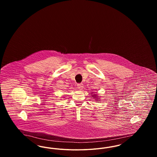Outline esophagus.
Returning <instances> with one entry per match:
<instances>
[{
    "mask_svg": "<svg viewBox=\"0 0 157 157\" xmlns=\"http://www.w3.org/2000/svg\"><path fill=\"white\" fill-rule=\"evenodd\" d=\"M83 83H78V84L77 85V88H78V90H82V89H83Z\"/></svg>",
    "mask_w": 157,
    "mask_h": 157,
    "instance_id": "1",
    "label": "esophagus"
}]
</instances>
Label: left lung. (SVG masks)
Returning a JSON list of instances; mask_svg holds the SVG:
<instances>
[{
  "instance_id": "obj_1",
  "label": "left lung",
  "mask_w": 157,
  "mask_h": 157,
  "mask_svg": "<svg viewBox=\"0 0 157 157\" xmlns=\"http://www.w3.org/2000/svg\"><path fill=\"white\" fill-rule=\"evenodd\" d=\"M92 96H94V95H92Z\"/></svg>"
}]
</instances>
